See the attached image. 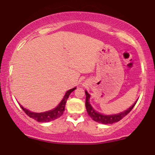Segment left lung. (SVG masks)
<instances>
[{"mask_svg":"<svg viewBox=\"0 0 155 155\" xmlns=\"http://www.w3.org/2000/svg\"><path fill=\"white\" fill-rule=\"evenodd\" d=\"M85 96H86V99H85V108H86L87 112H88V115L90 116L94 121L106 125L112 124V123H117V122L120 121V120L123 119L125 116H126L127 114L132 110V109L134 108L138 101V100H136L135 102L133 104V105H131V107H130L128 109L123 111V112H120V113L112 114H104L100 113V112H97V111L94 110V107H93L91 106V104H90V101H89L91 98V95L88 94L87 91H85Z\"/></svg>","mask_w":155,"mask_h":155,"instance_id":"1","label":"left lung"}]
</instances>
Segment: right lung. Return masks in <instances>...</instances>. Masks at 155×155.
<instances>
[{
    "label": "right lung",
    "mask_w": 155,
    "mask_h": 155,
    "mask_svg": "<svg viewBox=\"0 0 155 155\" xmlns=\"http://www.w3.org/2000/svg\"><path fill=\"white\" fill-rule=\"evenodd\" d=\"M75 89L76 87H74V88H71L70 90L67 91L66 94L64 96L63 99H61V101H60L59 104H58L55 108L52 109V110H51L46 111V112H33L28 110L26 108H24V107L22 105L20 104L19 106L29 117L35 120L36 121L41 122V123H47V122L54 120L57 119V118H59V117H61V116L62 115L64 110L65 108V105H66L67 103V100L68 99L69 96L70 95L71 93L74 90H75Z\"/></svg>",
    "instance_id": "1"
}]
</instances>
